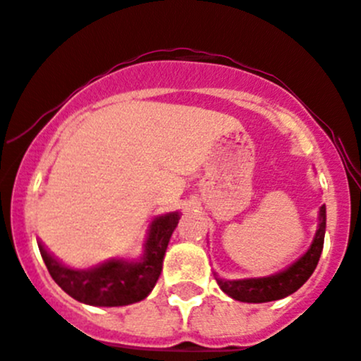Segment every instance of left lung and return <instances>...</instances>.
Returning <instances> with one entry per match:
<instances>
[{
    "mask_svg": "<svg viewBox=\"0 0 361 361\" xmlns=\"http://www.w3.org/2000/svg\"><path fill=\"white\" fill-rule=\"evenodd\" d=\"M317 229L314 234V240L305 254L296 259L293 264L279 271V274L268 275V277L257 279H238V281H227L220 279L215 274L216 284L220 286L227 296L233 300L245 303H264L282 300L286 296L298 291L310 275L314 274L317 262H319L321 252L324 245V231H326V206H321L319 215H317Z\"/></svg>",
    "mask_w": 361,
    "mask_h": 361,
    "instance_id": "1",
    "label": "left lung"
}]
</instances>
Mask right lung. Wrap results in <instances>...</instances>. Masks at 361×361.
<instances>
[{
	"label": "right lung",
	"instance_id": "right-lung-1",
	"mask_svg": "<svg viewBox=\"0 0 361 361\" xmlns=\"http://www.w3.org/2000/svg\"><path fill=\"white\" fill-rule=\"evenodd\" d=\"M180 220V212L155 216L146 233L139 259L113 257L87 269L63 264L38 241L42 259L56 284L73 300L93 307H123L141 302L160 277L167 245Z\"/></svg>",
	"mask_w": 361,
	"mask_h": 361
}]
</instances>
